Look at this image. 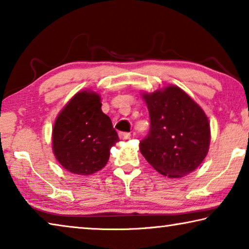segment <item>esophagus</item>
<instances>
[{
  "instance_id": "esophagus-1",
  "label": "esophagus",
  "mask_w": 249,
  "mask_h": 249,
  "mask_svg": "<svg viewBox=\"0 0 249 249\" xmlns=\"http://www.w3.org/2000/svg\"><path fill=\"white\" fill-rule=\"evenodd\" d=\"M119 136L121 140H128L130 138V133H126V132H120Z\"/></svg>"
}]
</instances>
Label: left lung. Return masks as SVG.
I'll use <instances>...</instances> for the list:
<instances>
[{"instance_id": "obj_1", "label": "left lung", "mask_w": 249, "mask_h": 249, "mask_svg": "<svg viewBox=\"0 0 249 249\" xmlns=\"http://www.w3.org/2000/svg\"><path fill=\"white\" fill-rule=\"evenodd\" d=\"M150 127L141 153L159 174L179 178L203 161L210 145V124L203 109L178 87L144 94Z\"/></svg>"}]
</instances>
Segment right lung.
<instances>
[{
  "label": "right lung",
  "instance_id": "right-lung-1",
  "mask_svg": "<svg viewBox=\"0 0 249 249\" xmlns=\"http://www.w3.org/2000/svg\"><path fill=\"white\" fill-rule=\"evenodd\" d=\"M101 107L100 96L94 92H79L54 122L53 154L72 174L88 176L102 169L109 158V149L119 142L111 119Z\"/></svg>",
  "mask_w": 249,
  "mask_h": 249
}]
</instances>
